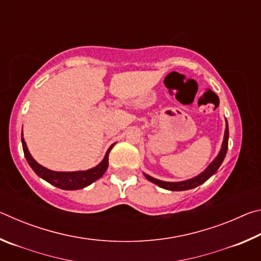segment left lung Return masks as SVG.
I'll return each mask as SVG.
<instances>
[{"label": "left lung", "instance_id": "obj_1", "mask_svg": "<svg viewBox=\"0 0 261 261\" xmlns=\"http://www.w3.org/2000/svg\"><path fill=\"white\" fill-rule=\"evenodd\" d=\"M228 139H229V129H228V122L226 120V130H224L223 143H222V146H221L218 156H216L214 160L210 163V166L207 167L201 174L196 176V177H193L191 179L182 180V182H165V180L156 179L146 174H144L145 177H146L149 182L156 184L158 187L166 190H170V191H184V190H190V189L199 187L200 184L205 183L212 175H214L216 171H218L221 163L223 162L224 156H226L227 151H228Z\"/></svg>", "mask_w": 261, "mask_h": 261}]
</instances>
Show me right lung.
Returning <instances> with one entry per match:
<instances>
[{
    "instance_id": "obj_1",
    "label": "right lung",
    "mask_w": 261,
    "mask_h": 261,
    "mask_svg": "<svg viewBox=\"0 0 261 261\" xmlns=\"http://www.w3.org/2000/svg\"><path fill=\"white\" fill-rule=\"evenodd\" d=\"M21 137H23V135H21ZM21 144H23V151L26 158V161L29 162L30 167L34 170V173L37 174L39 177H41L42 179L47 180L48 183H50L51 185H54V187L62 190H79L86 188L87 185H90L95 182L96 179H99L101 176L106 173V170H107L109 152L115 145L113 144L112 146L108 148L103 160L94 168H91V169L83 171H54L42 167L34 160L29 152L24 138H21Z\"/></svg>"
}]
</instances>
